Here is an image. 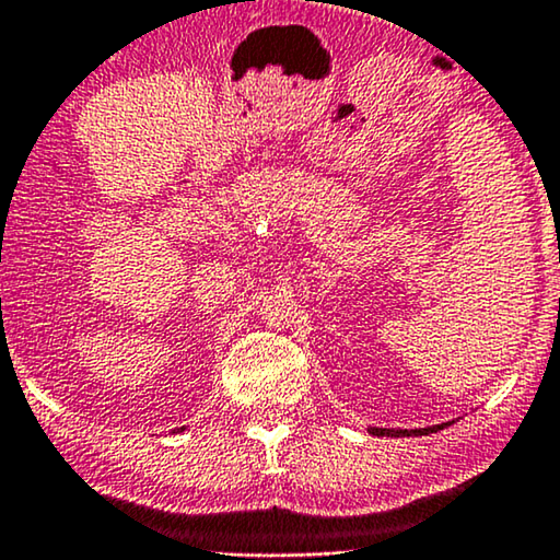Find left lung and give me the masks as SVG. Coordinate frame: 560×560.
Masks as SVG:
<instances>
[{
    "label": "left lung",
    "mask_w": 560,
    "mask_h": 560,
    "mask_svg": "<svg viewBox=\"0 0 560 560\" xmlns=\"http://www.w3.org/2000/svg\"><path fill=\"white\" fill-rule=\"evenodd\" d=\"M448 424H453V422H443V424H432V428H422V430H386V428H374L371 430V435H394V438H401V435H417V432H424V435H428V432H438V430H443V428H448Z\"/></svg>",
    "instance_id": "8db88e82"
}]
</instances>
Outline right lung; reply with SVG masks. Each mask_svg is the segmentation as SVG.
<instances>
[{
  "label": "right lung",
  "instance_id": "add662e5",
  "mask_svg": "<svg viewBox=\"0 0 560 560\" xmlns=\"http://www.w3.org/2000/svg\"><path fill=\"white\" fill-rule=\"evenodd\" d=\"M182 430H184V428H178V432H182Z\"/></svg>",
  "mask_w": 560,
  "mask_h": 560
}]
</instances>
